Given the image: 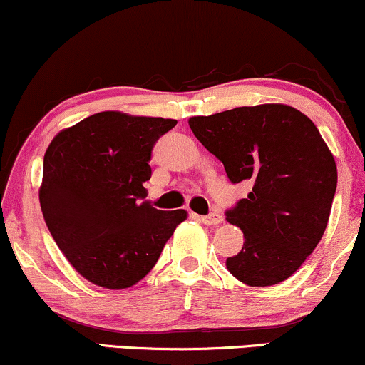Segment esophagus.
<instances>
[{
    "label": "esophagus",
    "mask_w": 365,
    "mask_h": 365,
    "mask_svg": "<svg viewBox=\"0 0 365 365\" xmlns=\"http://www.w3.org/2000/svg\"><path fill=\"white\" fill-rule=\"evenodd\" d=\"M200 221L207 226L220 225V223H223V216H221L220 212H211V215H207V216H200Z\"/></svg>",
    "instance_id": "1"
}]
</instances>
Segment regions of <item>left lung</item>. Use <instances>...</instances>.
Returning <instances> with one entry per match:
<instances>
[{
	"label": "left lung",
	"instance_id": "obj_1",
	"mask_svg": "<svg viewBox=\"0 0 365 365\" xmlns=\"http://www.w3.org/2000/svg\"><path fill=\"white\" fill-rule=\"evenodd\" d=\"M188 125L230 182L252 183L247 199L226 211L245 238L226 259L228 271L249 287L290 278L319 244L336 192V163L319 130L287 104L192 116Z\"/></svg>",
	"mask_w": 365,
	"mask_h": 365
}]
</instances>
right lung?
<instances>
[{
	"instance_id": "obj_1",
	"label": "right lung",
	"mask_w": 365,
	"mask_h": 365,
	"mask_svg": "<svg viewBox=\"0 0 365 365\" xmlns=\"http://www.w3.org/2000/svg\"><path fill=\"white\" fill-rule=\"evenodd\" d=\"M177 120L96 113L61 130L44 154L41 209L49 233L87 282L123 290L158 262L187 211L145 200L150 153Z\"/></svg>"
}]
</instances>
